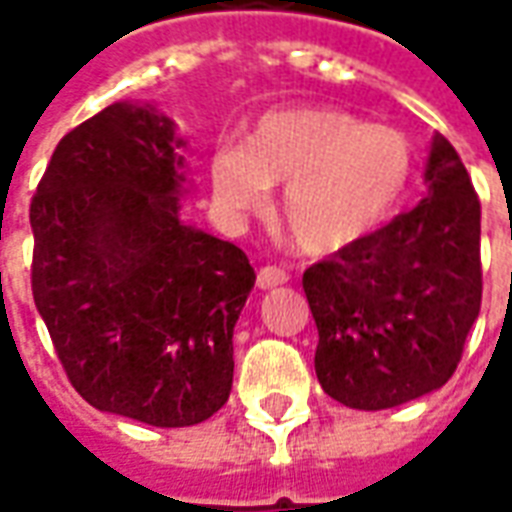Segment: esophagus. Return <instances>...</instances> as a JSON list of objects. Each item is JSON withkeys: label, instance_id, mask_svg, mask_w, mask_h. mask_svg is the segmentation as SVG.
<instances>
[{"label": "esophagus", "instance_id": "34e87169", "mask_svg": "<svg viewBox=\"0 0 512 512\" xmlns=\"http://www.w3.org/2000/svg\"><path fill=\"white\" fill-rule=\"evenodd\" d=\"M288 282V271H282L277 266H263L257 271V288L268 290L277 288V285H285Z\"/></svg>", "mask_w": 512, "mask_h": 512}]
</instances>
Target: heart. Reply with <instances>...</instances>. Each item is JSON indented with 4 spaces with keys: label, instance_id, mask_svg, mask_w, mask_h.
Masks as SVG:
<instances>
[{
    "label": "heart",
    "instance_id": "1",
    "mask_svg": "<svg viewBox=\"0 0 512 512\" xmlns=\"http://www.w3.org/2000/svg\"><path fill=\"white\" fill-rule=\"evenodd\" d=\"M411 145L397 128L340 109H279L249 128L244 145L219 147L211 183L224 208L260 211L282 189L279 219L307 252H337L373 233L406 194Z\"/></svg>",
    "mask_w": 512,
    "mask_h": 512
}]
</instances>
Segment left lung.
Listing matches in <instances>:
<instances>
[{"mask_svg":"<svg viewBox=\"0 0 512 512\" xmlns=\"http://www.w3.org/2000/svg\"><path fill=\"white\" fill-rule=\"evenodd\" d=\"M425 180L417 208L301 277L318 326L315 373L343 406L378 411L444 386L480 315V200L441 134Z\"/></svg>","mask_w":512,"mask_h":512,"instance_id":"1","label":"left lung"}]
</instances>
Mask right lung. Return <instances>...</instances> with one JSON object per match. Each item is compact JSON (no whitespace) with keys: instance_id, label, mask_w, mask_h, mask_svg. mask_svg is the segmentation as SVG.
Returning <instances> with one entry per match:
<instances>
[{"instance_id":"right-lung-1","label":"right lung","mask_w":512,"mask_h":512,"mask_svg":"<svg viewBox=\"0 0 512 512\" xmlns=\"http://www.w3.org/2000/svg\"><path fill=\"white\" fill-rule=\"evenodd\" d=\"M183 145L153 106L112 104L62 136L29 205L32 296L73 389L153 428L213 417L255 268L180 222Z\"/></svg>"}]
</instances>
